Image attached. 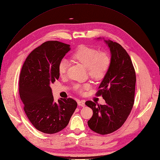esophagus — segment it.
<instances>
[{
  "label": "esophagus",
  "mask_w": 160,
  "mask_h": 160,
  "mask_svg": "<svg viewBox=\"0 0 160 160\" xmlns=\"http://www.w3.org/2000/svg\"><path fill=\"white\" fill-rule=\"evenodd\" d=\"M77 103H78V106H81L82 107H84L85 106V103L83 101H80V100H78L77 101Z\"/></svg>",
  "instance_id": "obj_1"
}]
</instances>
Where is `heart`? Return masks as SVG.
<instances>
[{
	"label": "heart",
	"mask_w": 160,
	"mask_h": 160,
	"mask_svg": "<svg viewBox=\"0 0 160 160\" xmlns=\"http://www.w3.org/2000/svg\"><path fill=\"white\" fill-rule=\"evenodd\" d=\"M72 57L85 67L88 68L89 75L94 79H101L107 72L110 60L108 55L102 52H99L96 48L86 46H79L72 53ZM68 68V62L66 59H62L58 65V71L61 75L66 73ZM91 88L89 83L77 84L75 89L79 92H83Z\"/></svg>",
	"instance_id": "obj_1"
}]
</instances>
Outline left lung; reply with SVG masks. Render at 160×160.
<instances>
[{"label": "left lung", "instance_id": "1", "mask_svg": "<svg viewBox=\"0 0 160 160\" xmlns=\"http://www.w3.org/2000/svg\"><path fill=\"white\" fill-rule=\"evenodd\" d=\"M103 40L110 51V64L96 95H102L106 104L99 105L88 101L85 105L93 111L88 122L90 129L97 133L107 135L122 126L133 108L136 75L125 49L118 42L104 38Z\"/></svg>", "mask_w": 160, "mask_h": 160}]
</instances>
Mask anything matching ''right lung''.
I'll return each instance as SVG.
<instances>
[{
  "mask_svg": "<svg viewBox=\"0 0 160 160\" xmlns=\"http://www.w3.org/2000/svg\"><path fill=\"white\" fill-rule=\"evenodd\" d=\"M71 50L70 45L49 41L27 57L19 81V94L28 120L40 132L53 134L68 124L77 107L71 98L55 102L50 84L59 78L58 65Z\"/></svg>",
  "mask_w": 160,
  "mask_h": 160,
  "instance_id": "1",
  "label": "right lung"
}]
</instances>
